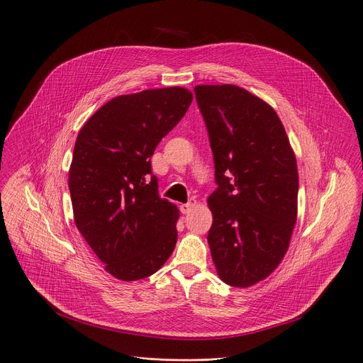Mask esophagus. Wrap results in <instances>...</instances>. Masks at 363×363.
Masks as SVG:
<instances>
[{
  "label": "esophagus",
  "mask_w": 363,
  "mask_h": 363,
  "mask_svg": "<svg viewBox=\"0 0 363 363\" xmlns=\"http://www.w3.org/2000/svg\"><path fill=\"white\" fill-rule=\"evenodd\" d=\"M197 204V200L196 199H189L188 200V203H185V204H181V211L184 213V214H188L191 210H192V207H194Z\"/></svg>",
  "instance_id": "1"
}]
</instances>
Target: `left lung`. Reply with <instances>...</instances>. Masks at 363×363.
I'll use <instances>...</instances> for the list:
<instances>
[{"instance_id": "8db88e82", "label": "left lung", "mask_w": 363, "mask_h": 363, "mask_svg": "<svg viewBox=\"0 0 363 363\" xmlns=\"http://www.w3.org/2000/svg\"><path fill=\"white\" fill-rule=\"evenodd\" d=\"M217 188L207 240L219 277L248 287L283 259L296 223V157L276 111L233 84L196 86Z\"/></svg>"}]
</instances>
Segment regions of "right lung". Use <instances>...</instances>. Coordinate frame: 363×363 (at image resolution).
Wrapping results in <instances>:
<instances>
[{
	"label": "right lung",
	"instance_id": "1",
	"mask_svg": "<svg viewBox=\"0 0 363 363\" xmlns=\"http://www.w3.org/2000/svg\"><path fill=\"white\" fill-rule=\"evenodd\" d=\"M191 102L184 87L118 96L77 135L68 175L74 222L119 280L152 276L177 245L179 211L159 196L150 157Z\"/></svg>",
	"mask_w": 363,
	"mask_h": 363
}]
</instances>
